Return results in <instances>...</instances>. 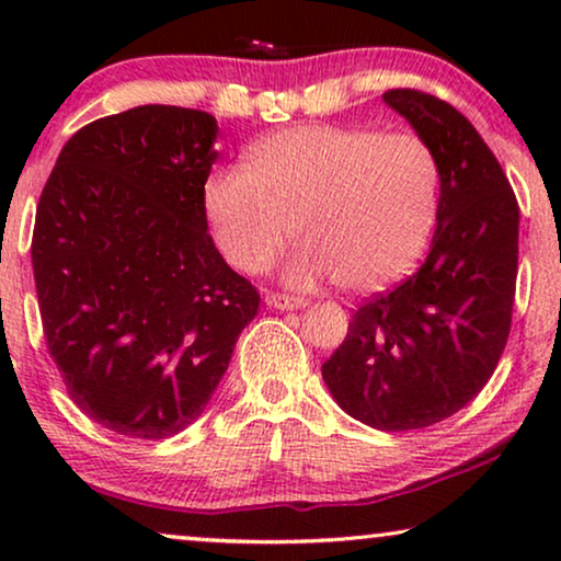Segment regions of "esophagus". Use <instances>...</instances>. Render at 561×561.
Listing matches in <instances>:
<instances>
[{
    "label": "esophagus",
    "mask_w": 561,
    "mask_h": 561,
    "mask_svg": "<svg viewBox=\"0 0 561 561\" xmlns=\"http://www.w3.org/2000/svg\"><path fill=\"white\" fill-rule=\"evenodd\" d=\"M265 304L271 306V309H304L306 304V298H301V296H288V294H278V290H267L265 294Z\"/></svg>",
    "instance_id": "esophagus-1"
}]
</instances>
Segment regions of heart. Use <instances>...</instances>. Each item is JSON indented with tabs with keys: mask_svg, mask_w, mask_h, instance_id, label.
<instances>
[{
	"mask_svg": "<svg viewBox=\"0 0 561 561\" xmlns=\"http://www.w3.org/2000/svg\"><path fill=\"white\" fill-rule=\"evenodd\" d=\"M439 163L416 133L304 125L260 140L248 168L211 171L204 204L225 257L263 273L290 237L304 244L286 278H334L370 294L424 255L439 214Z\"/></svg>",
	"mask_w": 561,
	"mask_h": 561,
	"instance_id": "1",
	"label": "heart"
}]
</instances>
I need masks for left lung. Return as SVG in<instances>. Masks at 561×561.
<instances>
[{
  "label": "left lung",
  "mask_w": 561,
  "mask_h": 561,
  "mask_svg": "<svg viewBox=\"0 0 561 561\" xmlns=\"http://www.w3.org/2000/svg\"><path fill=\"white\" fill-rule=\"evenodd\" d=\"M382 99L432 145L439 227L416 273L357 306L321 375L350 416L411 432L465 409L495 373L516 298L518 202L493 150L455 106L419 89Z\"/></svg>",
  "instance_id": "1"
}]
</instances>
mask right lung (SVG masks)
<instances>
[{
	"label": "right lung",
	"mask_w": 561,
	"mask_h": 561,
	"mask_svg": "<svg viewBox=\"0 0 561 561\" xmlns=\"http://www.w3.org/2000/svg\"><path fill=\"white\" fill-rule=\"evenodd\" d=\"M217 119L148 104L81 127L35 211L43 334L71 401L129 439L202 416L260 294L206 232Z\"/></svg>",
	"instance_id": "add662e5"
}]
</instances>
